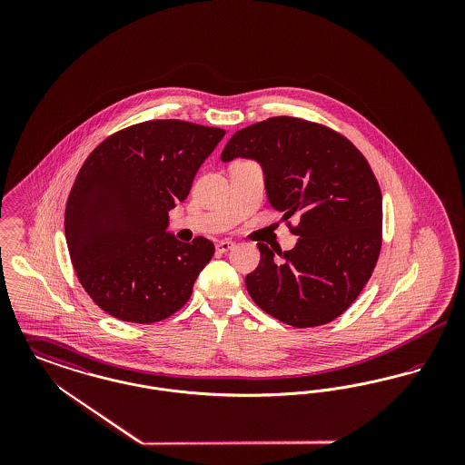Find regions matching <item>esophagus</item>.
Returning a JSON list of instances; mask_svg holds the SVG:
<instances>
[{
  "mask_svg": "<svg viewBox=\"0 0 465 465\" xmlns=\"http://www.w3.org/2000/svg\"><path fill=\"white\" fill-rule=\"evenodd\" d=\"M233 247H235V242H232V241H222V242L216 243V251L218 252H228Z\"/></svg>",
  "mask_w": 465,
  "mask_h": 465,
  "instance_id": "esophagus-1",
  "label": "esophagus"
}]
</instances>
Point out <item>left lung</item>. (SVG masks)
Masks as SVG:
<instances>
[{"mask_svg": "<svg viewBox=\"0 0 465 465\" xmlns=\"http://www.w3.org/2000/svg\"><path fill=\"white\" fill-rule=\"evenodd\" d=\"M254 158L273 209L301 223L291 251L258 243L245 277L252 302L294 328L340 317L361 294L381 249V192L364 155L340 133L294 116H272L232 135L223 162Z\"/></svg>", "mask_w": 465, "mask_h": 465, "instance_id": "8db88e82", "label": "left lung"}]
</instances>
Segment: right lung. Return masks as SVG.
<instances>
[{
  "label": "right lung",
  "instance_id": "add662e5",
  "mask_svg": "<svg viewBox=\"0 0 465 465\" xmlns=\"http://www.w3.org/2000/svg\"><path fill=\"white\" fill-rule=\"evenodd\" d=\"M224 131L183 120H148L106 137L84 162L64 214L80 284L118 321L152 324L192 296L214 256L203 237L179 242L169 211L188 197Z\"/></svg>",
  "mask_w": 465,
  "mask_h": 465
}]
</instances>
